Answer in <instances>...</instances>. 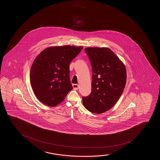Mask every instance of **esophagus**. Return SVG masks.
<instances>
[{
	"instance_id": "obj_1",
	"label": "esophagus",
	"mask_w": 160,
	"mask_h": 160,
	"mask_svg": "<svg viewBox=\"0 0 160 160\" xmlns=\"http://www.w3.org/2000/svg\"><path fill=\"white\" fill-rule=\"evenodd\" d=\"M72 87H73V88L74 90H77L78 89V85L77 84H72Z\"/></svg>"
}]
</instances>
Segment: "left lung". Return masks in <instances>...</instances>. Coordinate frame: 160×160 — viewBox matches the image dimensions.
Listing matches in <instances>:
<instances>
[{
  "label": "left lung",
  "mask_w": 160,
  "mask_h": 160,
  "mask_svg": "<svg viewBox=\"0 0 160 160\" xmlns=\"http://www.w3.org/2000/svg\"><path fill=\"white\" fill-rule=\"evenodd\" d=\"M85 52L92 70V92L83 97L85 108L90 112L100 114L114 106L125 88V66L108 48H88Z\"/></svg>",
  "instance_id": "left-lung-1"
}]
</instances>
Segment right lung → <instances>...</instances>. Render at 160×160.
Listing matches in <instances>:
<instances>
[{
  "label": "right lung",
  "mask_w": 160,
  "mask_h": 160,
  "mask_svg": "<svg viewBox=\"0 0 160 160\" xmlns=\"http://www.w3.org/2000/svg\"><path fill=\"white\" fill-rule=\"evenodd\" d=\"M73 46H54L43 50L33 61L30 84L41 102L54 107L72 89L69 64L83 49Z\"/></svg>",
  "instance_id": "1"
}]
</instances>
